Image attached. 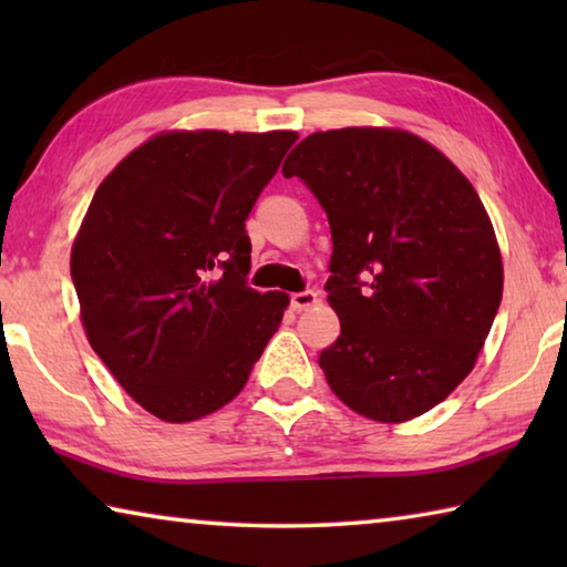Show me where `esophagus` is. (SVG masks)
<instances>
[{
	"label": "esophagus",
	"mask_w": 567,
	"mask_h": 567,
	"mask_svg": "<svg viewBox=\"0 0 567 567\" xmlns=\"http://www.w3.org/2000/svg\"><path fill=\"white\" fill-rule=\"evenodd\" d=\"M318 302V292L312 290H302V292H292L290 295V307L292 310H305V307H310Z\"/></svg>",
	"instance_id": "34e87169"
}]
</instances>
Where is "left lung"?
Masks as SVG:
<instances>
[{
  "instance_id": "obj_1",
  "label": "left lung",
  "mask_w": 567,
  "mask_h": 567,
  "mask_svg": "<svg viewBox=\"0 0 567 567\" xmlns=\"http://www.w3.org/2000/svg\"><path fill=\"white\" fill-rule=\"evenodd\" d=\"M332 233L328 300L340 338L320 368L344 405L412 420L463 382L503 300V262L475 187L400 130L315 132L282 165Z\"/></svg>"
}]
</instances>
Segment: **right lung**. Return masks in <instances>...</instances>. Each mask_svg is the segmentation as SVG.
I'll list each match as a JSON object with an SVG mask.
<instances>
[{"label":"right lung","instance_id":"add662e5","mask_svg":"<svg viewBox=\"0 0 567 567\" xmlns=\"http://www.w3.org/2000/svg\"><path fill=\"white\" fill-rule=\"evenodd\" d=\"M295 132H167L94 192L72 247L84 332L134 402L165 422L239 395L290 297L247 285L245 219Z\"/></svg>","mask_w":567,"mask_h":567}]
</instances>
